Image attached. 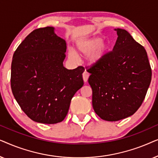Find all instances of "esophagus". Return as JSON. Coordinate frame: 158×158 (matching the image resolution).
Here are the masks:
<instances>
[{"label": "esophagus", "mask_w": 158, "mask_h": 158, "mask_svg": "<svg viewBox=\"0 0 158 158\" xmlns=\"http://www.w3.org/2000/svg\"><path fill=\"white\" fill-rule=\"evenodd\" d=\"M89 75H90L89 73H88L87 70H85V71H84V73H83V78L84 82H87L88 81V77H89Z\"/></svg>", "instance_id": "1"}]
</instances>
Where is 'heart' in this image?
<instances>
[{"instance_id": "obj_1", "label": "heart", "mask_w": 158, "mask_h": 158, "mask_svg": "<svg viewBox=\"0 0 158 158\" xmlns=\"http://www.w3.org/2000/svg\"><path fill=\"white\" fill-rule=\"evenodd\" d=\"M108 49V45L103 42L101 38L96 37L90 40L83 41L77 44V51L81 55H88L90 52L88 60L91 64L97 63L105 55ZM70 59L75 60L76 55L73 51L69 52Z\"/></svg>"}]
</instances>
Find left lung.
Returning <instances> with one entry per match:
<instances>
[{"label":"left lung","mask_w":158,"mask_h":158,"mask_svg":"<svg viewBox=\"0 0 158 158\" xmlns=\"http://www.w3.org/2000/svg\"><path fill=\"white\" fill-rule=\"evenodd\" d=\"M113 50L87 67L90 73L92 103L103 120L116 122L133 115L142 105L152 78V69L143 46L122 29Z\"/></svg>","instance_id":"left-lung-1"}]
</instances>
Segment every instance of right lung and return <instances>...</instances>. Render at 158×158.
<instances>
[{
	"label": "right lung",
	"mask_w": 158,
	"mask_h": 158,
	"mask_svg": "<svg viewBox=\"0 0 158 158\" xmlns=\"http://www.w3.org/2000/svg\"><path fill=\"white\" fill-rule=\"evenodd\" d=\"M66 42L47 27L31 31L13 56L12 93L28 117L42 124H57L68 114L71 99L83 85L79 66H63Z\"/></svg>",
	"instance_id": "right-lung-1"
}]
</instances>
